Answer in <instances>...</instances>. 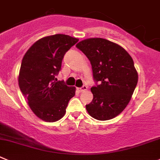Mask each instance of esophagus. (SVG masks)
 Segmentation results:
<instances>
[{"mask_svg":"<svg viewBox=\"0 0 160 160\" xmlns=\"http://www.w3.org/2000/svg\"><path fill=\"white\" fill-rule=\"evenodd\" d=\"M88 90V87L87 86H83L82 88H77V91L79 92H83V91H86Z\"/></svg>","mask_w":160,"mask_h":160,"instance_id":"1","label":"esophagus"}]
</instances>
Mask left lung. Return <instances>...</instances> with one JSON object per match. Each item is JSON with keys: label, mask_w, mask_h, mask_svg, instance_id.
Here are the masks:
<instances>
[{"label": "left lung", "mask_w": 160, "mask_h": 160, "mask_svg": "<svg viewBox=\"0 0 160 160\" xmlns=\"http://www.w3.org/2000/svg\"><path fill=\"white\" fill-rule=\"evenodd\" d=\"M91 62L99 84L91 88L93 100L86 105L91 116L108 120L124 110L137 86L138 75L134 61L119 44L103 38H88L76 45Z\"/></svg>", "instance_id": "obj_1"}]
</instances>
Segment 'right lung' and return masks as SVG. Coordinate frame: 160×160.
Instances as JSON below:
<instances>
[{
    "label": "right lung",
    "mask_w": 160,
    "mask_h": 160,
    "mask_svg": "<svg viewBox=\"0 0 160 160\" xmlns=\"http://www.w3.org/2000/svg\"><path fill=\"white\" fill-rule=\"evenodd\" d=\"M78 38L65 34L42 37L27 50L22 60L18 86L32 112L46 122L59 120L66 114L75 87L55 82L64 55Z\"/></svg>",
    "instance_id": "add662e5"
}]
</instances>
